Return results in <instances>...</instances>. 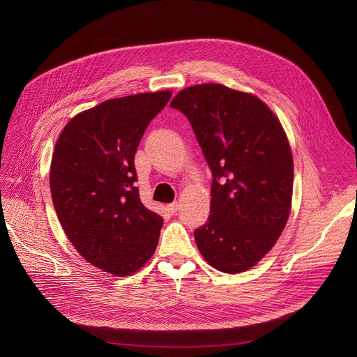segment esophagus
<instances>
[{"label": "esophagus", "mask_w": 357, "mask_h": 357, "mask_svg": "<svg viewBox=\"0 0 357 357\" xmlns=\"http://www.w3.org/2000/svg\"><path fill=\"white\" fill-rule=\"evenodd\" d=\"M166 208H167V211L171 213V214H175V213L179 210V204H178V202L167 204V205H166Z\"/></svg>", "instance_id": "34e87169"}]
</instances>
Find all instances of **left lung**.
Returning <instances> with one entry per match:
<instances>
[{"mask_svg": "<svg viewBox=\"0 0 357 357\" xmlns=\"http://www.w3.org/2000/svg\"><path fill=\"white\" fill-rule=\"evenodd\" d=\"M190 120L211 174L210 217L198 250L226 273L255 266L291 211L294 160L285 131L256 96L220 84L182 89L171 102Z\"/></svg>", "mask_w": 357, "mask_h": 357, "instance_id": "1", "label": "left lung"}]
</instances>
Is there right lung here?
<instances>
[{
    "instance_id": "right-lung-1",
    "label": "right lung",
    "mask_w": 357,
    "mask_h": 357,
    "mask_svg": "<svg viewBox=\"0 0 357 357\" xmlns=\"http://www.w3.org/2000/svg\"><path fill=\"white\" fill-rule=\"evenodd\" d=\"M171 91L112 98L75 116L56 142L50 192L69 241L96 268L128 276L153 256L163 218L135 186V155Z\"/></svg>"
}]
</instances>
